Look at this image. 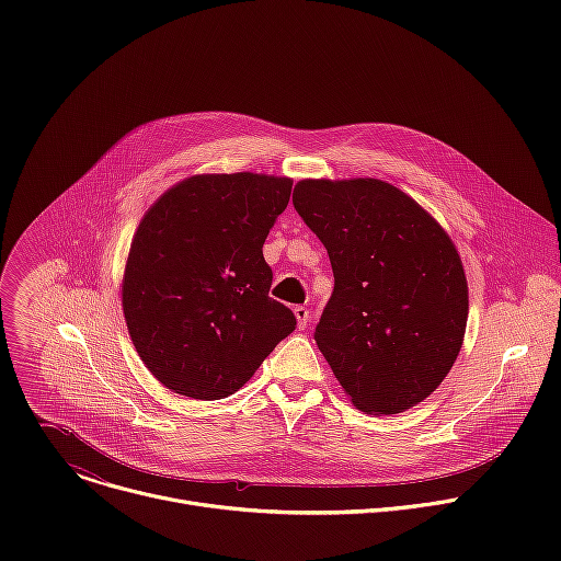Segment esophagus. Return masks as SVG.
Wrapping results in <instances>:
<instances>
[{"mask_svg": "<svg viewBox=\"0 0 561 561\" xmlns=\"http://www.w3.org/2000/svg\"><path fill=\"white\" fill-rule=\"evenodd\" d=\"M293 312H295V319H297V329H306L308 327V319H310V312H308V308H304V306H295L293 308Z\"/></svg>", "mask_w": 561, "mask_h": 561, "instance_id": "34e87169", "label": "esophagus"}]
</instances>
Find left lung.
<instances>
[{"instance_id":"left-lung-1","label":"left lung","mask_w":561,"mask_h":561,"mask_svg":"<svg viewBox=\"0 0 561 561\" xmlns=\"http://www.w3.org/2000/svg\"><path fill=\"white\" fill-rule=\"evenodd\" d=\"M293 204L331 257L335 288L314 342L340 386L366 415L417 407L463 344L468 282L453 239L375 178L301 180Z\"/></svg>"}]
</instances>
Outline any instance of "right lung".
<instances>
[{
  "instance_id": "right-lung-1",
  "label": "right lung",
  "mask_w": 561,
  "mask_h": 561,
  "mask_svg": "<svg viewBox=\"0 0 561 561\" xmlns=\"http://www.w3.org/2000/svg\"><path fill=\"white\" fill-rule=\"evenodd\" d=\"M293 180L264 173L191 175L144 213L122 277L130 342L178 394L224 399L295 331L268 297L262 247Z\"/></svg>"
}]
</instances>
